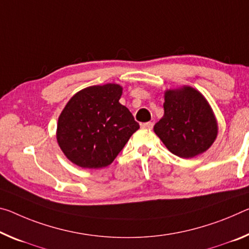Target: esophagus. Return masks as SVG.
Listing matches in <instances>:
<instances>
[{
	"label": "esophagus",
	"mask_w": 249,
	"mask_h": 249,
	"mask_svg": "<svg viewBox=\"0 0 249 249\" xmlns=\"http://www.w3.org/2000/svg\"><path fill=\"white\" fill-rule=\"evenodd\" d=\"M142 128H145V129H152L154 124L152 123V122H147V123H143L141 125Z\"/></svg>",
	"instance_id": "1"
}]
</instances>
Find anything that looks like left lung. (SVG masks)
I'll use <instances>...</instances> for the list:
<instances>
[{
	"label": "left lung",
	"instance_id": "left-lung-1",
	"mask_svg": "<svg viewBox=\"0 0 249 249\" xmlns=\"http://www.w3.org/2000/svg\"><path fill=\"white\" fill-rule=\"evenodd\" d=\"M154 132L169 152L181 159H191L214 143L217 123L202 94L184 86L165 93L164 116L154 126Z\"/></svg>",
	"mask_w": 249,
	"mask_h": 249
}]
</instances>
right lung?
Listing matches in <instances>:
<instances>
[{"label": "right lung", "mask_w": 249, "mask_h": 249, "mask_svg": "<svg viewBox=\"0 0 249 249\" xmlns=\"http://www.w3.org/2000/svg\"><path fill=\"white\" fill-rule=\"evenodd\" d=\"M117 84L90 86L75 94L63 109L57 142L66 157L83 168L109 165L140 125L122 105Z\"/></svg>", "instance_id": "obj_1"}]
</instances>
